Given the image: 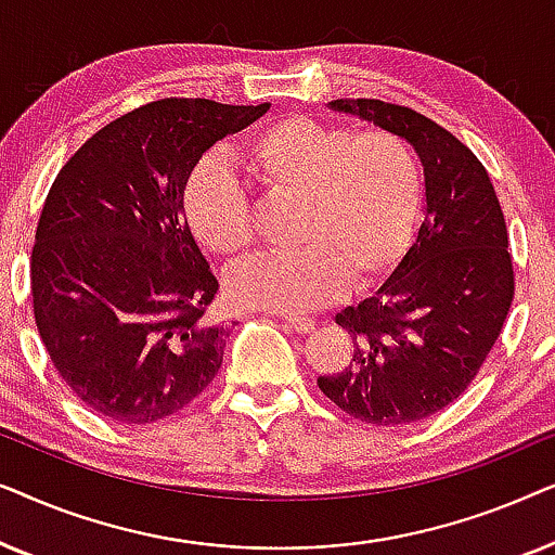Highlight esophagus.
I'll use <instances>...</instances> for the list:
<instances>
[{"instance_id": "34e87169", "label": "esophagus", "mask_w": 555, "mask_h": 555, "mask_svg": "<svg viewBox=\"0 0 555 555\" xmlns=\"http://www.w3.org/2000/svg\"><path fill=\"white\" fill-rule=\"evenodd\" d=\"M283 321L291 325L295 333H310L315 328V321H313V318H308V315H285Z\"/></svg>"}]
</instances>
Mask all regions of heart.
Returning a JSON list of instances; mask_svg holds the SVG:
<instances>
[{
    "instance_id": "b5f03b06",
    "label": "heart",
    "mask_w": 555,
    "mask_h": 555,
    "mask_svg": "<svg viewBox=\"0 0 555 555\" xmlns=\"http://www.w3.org/2000/svg\"><path fill=\"white\" fill-rule=\"evenodd\" d=\"M237 158L272 202H295L298 249L262 257L227 278L245 308L300 313L331 302L344 283H384L412 247L424 207V171L399 133L285 116L240 143ZM184 215L194 237L237 262L255 247V204L219 166L189 173Z\"/></svg>"
}]
</instances>
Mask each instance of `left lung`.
I'll return each mask as SVG.
<instances>
[{"instance_id": "8db88e82", "label": "left lung", "mask_w": 555, "mask_h": 555, "mask_svg": "<svg viewBox=\"0 0 555 555\" xmlns=\"http://www.w3.org/2000/svg\"><path fill=\"white\" fill-rule=\"evenodd\" d=\"M328 108L412 143L424 166V222L389 280L336 323L353 336L351 363L318 389L353 420L412 424L452 404L488 359L515 295L507 227L473 151L406 105L340 98Z\"/></svg>"}]
</instances>
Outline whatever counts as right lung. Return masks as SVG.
<instances>
[{
    "instance_id": "obj_1",
    "label": "right lung",
    "mask_w": 555,
    "mask_h": 555,
    "mask_svg": "<svg viewBox=\"0 0 555 555\" xmlns=\"http://www.w3.org/2000/svg\"><path fill=\"white\" fill-rule=\"evenodd\" d=\"M270 103L164 98L103 126L44 199L33 247V308L52 366L103 420L154 424L199 397L230 328L184 215L204 151Z\"/></svg>"
}]
</instances>
